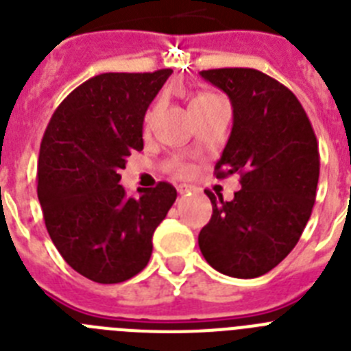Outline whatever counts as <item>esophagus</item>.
<instances>
[{
	"mask_svg": "<svg viewBox=\"0 0 351 351\" xmlns=\"http://www.w3.org/2000/svg\"><path fill=\"white\" fill-rule=\"evenodd\" d=\"M178 191H179V195H184V193H188V191H190V186H186V184H181L178 188Z\"/></svg>",
	"mask_w": 351,
	"mask_h": 351,
	"instance_id": "obj_1",
	"label": "esophagus"
}]
</instances>
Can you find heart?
Masks as SVG:
<instances>
[{"mask_svg":"<svg viewBox=\"0 0 351 351\" xmlns=\"http://www.w3.org/2000/svg\"><path fill=\"white\" fill-rule=\"evenodd\" d=\"M218 101H221L216 95H210V93H198V95H195L193 98L190 100V110L191 114H198L200 110H206V108H209L210 105L218 104ZM156 112L158 108H151L147 112V116H145V126H151L154 123V117H156ZM173 170L178 173H181V176H184V173L190 172V167L184 165V163H176L173 165Z\"/></svg>","mask_w":351,"mask_h":351,"instance_id":"b5f03b06","label":"heart"}]
</instances>
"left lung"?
<instances>
[{
	"label": "left lung",
	"instance_id": "1",
	"mask_svg": "<svg viewBox=\"0 0 351 351\" xmlns=\"http://www.w3.org/2000/svg\"><path fill=\"white\" fill-rule=\"evenodd\" d=\"M200 75L228 95L234 126L214 167L216 178L241 176L234 200L206 195L213 216L198 234L210 267L250 280L272 269L299 243L320 176L315 132L297 96L253 68H216Z\"/></svg>",
	"mask_w": 351,
	"mask_h": 351
}]
</instances>
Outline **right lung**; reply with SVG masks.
Here are the masks:
<instances>
[{
  "label": "right lung",
  "instance_id": "right-lung-1",
  "mask_svg": "<svg viewBox=\"0 0 351 351\" xmlns=\"http://www.w3.org/2000/svg\"><path fill=\"white\" fill-rule=\"evenodd\" d=\"M172 70L101 73L61 101L43 133L38 200L64 262L95 283L126 281L147 265L153 234L176 202L169 182L126 197L119 170L144 149L142 125Z\"/></svg>",
  "mask_w": 351,
  "mask_h": 351
}]
</instances>
